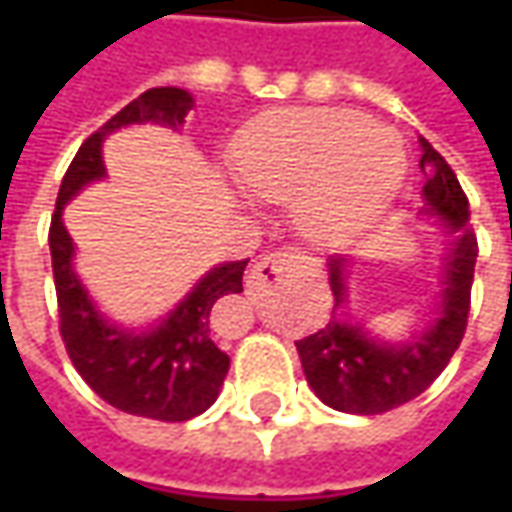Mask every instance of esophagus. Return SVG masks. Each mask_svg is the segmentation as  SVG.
<instances>
[{
	"mask_svg": "<svg viewBox=\"0 0 512 512\" xmlns=\"http://www.w3.org/2000/svg\"><path fill=\"white\" fill-rule=\"evenodd\" d=\"M305 262V256L299 253V250H290V247H282V250H273V253H267L262 256L256 265L247 270L245 276V287L247 290H259L262 285H267L270 279H279L285 270L290 267L302 265Z\"/></svg>",
	"mask_w": 512,
	"mask_h": 512,
	"instance_id": "obj_1",
	"label": "esophagus"
}]
</instances>
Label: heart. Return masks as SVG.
Masks as SVG:
<instances>
[{
  "label": "heart",
  "instance_id": "1",
  "mask_svg": "<svg viewBox=\"0 0 512 512\" xmlns=\"http://www.w3.org/2000/svg\"><path fill=\"white\" fill-rule=\"evenodd\" d=\"M230 165L250 199L296 202V219L319 245H347L376 225L404 179L393 130L339 108H285L247 125Z\"/></svg>",
  "mask_w": 512,
  "mask_h": 512
}]
</instances>
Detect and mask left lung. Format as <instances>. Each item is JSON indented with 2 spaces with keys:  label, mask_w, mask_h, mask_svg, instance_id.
Returning <instances> with one entry per match:
<instances>
[{
  "label": "left lung",
  "mask_w": 512,
  "mask_h": 512,
  "mask_svg": "<svg viewBox=\"0 0 512 512\" xmlns=\"http://www.w3.org/2000/svg\"><path fill=\"white\" fill-rule=\"evenodd\" d=\"M422 202L424 213L436 216L453 233V247L444 265L439 319L424 333L402 344L367 336L359 325L342 319L296 342L302 370L313 393L333 410L376 416L416 399L442 373L459 350L470 313V287L476 270V233L470 227V205L453 168L439 150L422 139ZM344 259H330V290L336 307L344 299Z\"/></svg>",
  "instance_id": "8db88e82"
}]
</instances>
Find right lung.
Returning <instances> with one entry per match:
<instances>
[{"mask_svg": "<svg viewBox=\"0 0 512 512\" xmlns=\"http://www.w3.org/2000/svg\"><path fill=\"white\" fill-rule=\"evenodd\" d=\"M193 96L182 88H150L119 110L76 150L62 179L50 219V262L59 302V333L70 362L96 396L133 416L187 422L216 402L230 356L216 344L210 313L227 293H242L245 262L213 267L168 319L148 333L108 325L73 273V242L62 225V207L79 190L105 176L102 139L125 125H185Z\"/></svg>", "mask_w": 512, "mask_h": 512, "instance_id": "right-lung-1", "label": "right lung"}]
</instances>
